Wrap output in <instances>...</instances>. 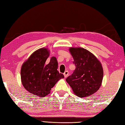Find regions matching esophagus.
<instances>
[{"label": "esophagus", "instance_id": "obj_1", "mask_svg": "<svg viewBox=\"0 0 125 125\" xmlns=\"http://www.w3.org/2000/svg\"><path fill=\"white\" fill-rule=\"evenodd\" d=\"M68 74H69V72L68 71H65V72L64 73H63V75H64V77H67V76H68Z\"/></svg>", "mask_w": 125, "mask_h": 125}]
</instances>
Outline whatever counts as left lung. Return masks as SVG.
<instances>
[{"instance_id":"obj_1","label":"left lung","mask_w":125,"mask_h":125,"mask_svg":"<svg viewBox=\"0 0 125 125\" xmlns=\"http://www.w3.org/2000/svg\"><path fill=\"white\" fill-rule=\"evenodd\" d=\"M69 52L76 69L66 81L78 97L90 96L96 92L102 85V65L92 52L83 48L70 47Z\"/></svg>"}]
</instances>
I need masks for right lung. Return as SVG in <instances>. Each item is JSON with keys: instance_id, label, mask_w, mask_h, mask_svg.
Segmentation results:
<instances>
[{"instance_id": "obj_1", "label": "right lung", "mask_w": 125, "mask_h": 125, "mask_svg": "<svg viewBox=\"0 0 125 125\" xmlns=\"http://www.w3.org/2000/svg\"><path fill=\"white\" fill-rule=\"evenodd\" d=\"M49 53L46 48L38 49L23 62L21 68V80L24 88L40 97L48 94L56 83L64 77L57 70L56 57H52L48 64H45Z\"/></svg>"}]
</instances>
